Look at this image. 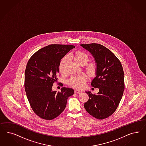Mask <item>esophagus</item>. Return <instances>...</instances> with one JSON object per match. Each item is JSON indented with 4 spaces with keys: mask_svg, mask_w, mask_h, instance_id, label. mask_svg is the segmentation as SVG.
Returning <instances> with one entry per match:
<instances>
[{
    "mask_svg": "<svg viewBox=\"0 0 146 146\" xmlns=\"http://www.w3.org/2000/svg\"><path fill=\"white\" fill-rule=\"evenodd\" d=\"M74 92H75V93H77V94H81V93H82V92L81 90H78V89H75Z\"/></svg>",
    "mask_w": 146,
    "mask_h": 146,
    "instance_id": "34e87169",
    "label": "esophagus"
}]
</instances>
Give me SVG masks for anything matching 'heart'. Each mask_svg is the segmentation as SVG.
I'll list each match as a JSON object with an SVG mask.
<instances>
[{"label":"heart","mask_w":146,"mask_h":146,"mask_svg":"<svg viewBox=\"0 0 146 146\" xmlns=\"http://www.w3.org/2000/svg\"><path fill=\"white\" fill-rule=\"evenodd\" d=\"M72 58L74 60L75 62L79 65L84 66L88 62V56L86 53L82 52H78L74 55H72ZM67 57H65L62 59L60 64L59 70L61 73H64L65 71L66 65ZM87 71L90 76H94L96 72V67L94 64H89L87 66ZM87 81V77L84 75H80L77 76L72 77L69 80V84L73 87L76 88H82L84 87Z\"/></svg>","instance_id":"obj_1"}]
</instances>
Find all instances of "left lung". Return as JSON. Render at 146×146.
Masks as SVG:
<instances>
[{
	"label": "left lung",
	"mask_w": 146,
	"mask_h": 146,
	"mask_svg": "<svg viewBox=\"0 0 146 146\" xmlns=\"http://www.w3.org/2000/svg\"><path fill=\"white\" fill-rule=\"evenodd\" d=\"M93 56L96 62V76L92 86L99 89L97 94L86 92L88 101L84 107L89 113L98 119L112 115L119 104L124 93V71L119 60L110 50L96 43L80 44Z\"/></svg>",
	"instance_id": "1"
}]
</instances>
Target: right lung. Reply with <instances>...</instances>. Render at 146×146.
<instances>
[{
    "label": "right lung",
    "instance_id": "1",
    "mask_svg": "<svg viewBox=\"0 0 146 146\" xmlns=\"http://www.w3.org/2000/svg\"><path fill=\"white\" fill-rule=\"evenodd\" d=\"M75 48L72 45L51 44L38 50L27 64L25 89L33 111L40 118L52 120L60 115L66 106L73 89L62 87L60 92L52 91L57 81L60 60Z\"/></svg>",
    "mask_w": 146,
    "mask_h": 146
}]
</instances>
